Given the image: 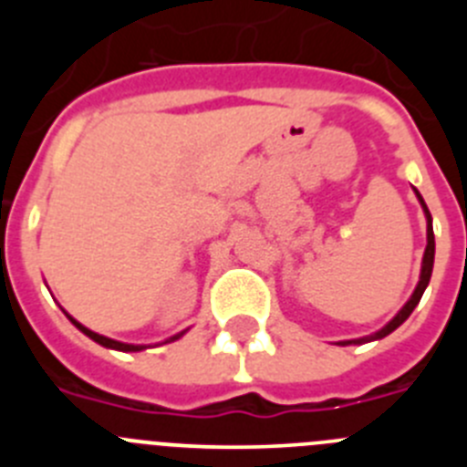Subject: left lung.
<instances>
[{
    "mask_svg": "<svg viewBox=\"0 0 467 467\" xmlns=\"http://www.w3.org/2000/svg\"><path fill=\"white\" fill-rule=\"evenodd\" d=\"M416 196H419L420 205H423V213H426V220H428V245H426V253H423V264H420V278H419V285H416L414 295L410 296V301H407V304H404V306L400 308L398 316H395L393 320H390V323L386 325V327L379 329V332H374L372 337H365V339L341 341V344H344V346H348V344H365V341H374V339H383V337H388V334L393 332V329H398L400 325H402L404 320H407V317L411 316V311H414L416 304H419L420 296H423V292H426L428 283H431V275H432V262H435V234H432V217H431V213H428L426 201H423V198H420V193H419V192H416Z\"/></svg>",
    "mask_w": 467,
    "mask_h": 467,
    "instance_id": "obj_1",
    "label": "left lung"
}]
</instances>
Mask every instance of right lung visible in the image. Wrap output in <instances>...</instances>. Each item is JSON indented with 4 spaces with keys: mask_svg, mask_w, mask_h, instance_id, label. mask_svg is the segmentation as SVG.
Listing matches in <instances>:
<instances>
[{
    "mask_svg": "<svg viewBox=\"0 0 467 467\" xmlns=\"http://www.w3.org/2000/svg\"><path fill=\"white\" fill-rule=\"evenodd\" d=\"M69 320H72V325L77 329H81V332L86 334V337H90V339L95 341V344H100V346H105V348H114V350H123V353H135V350H144L147 348V346H135V344H121V341H114V339H107V337H102V334H98V332H93V329H88V327H84V325L81 323H77V320H74L72 316H67ZM184 332H180V334H175V337H171V339H166L163 341V344H171V341H175V339H180V337H182Z\"/></svg>",
    "mask_w": 467,
    "mask_h": 467,
    "instance_id": "1",
    "label": "right lung"
}]
</instances>
